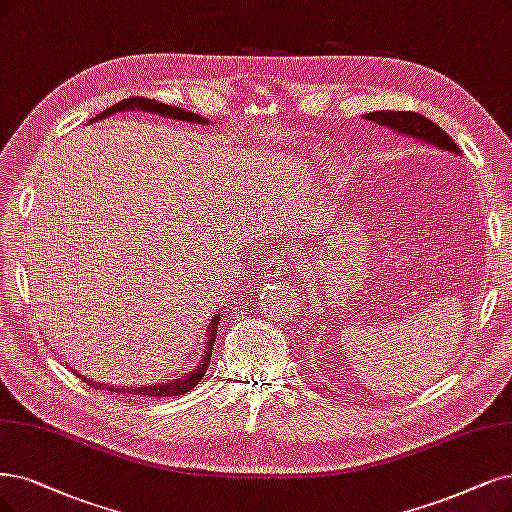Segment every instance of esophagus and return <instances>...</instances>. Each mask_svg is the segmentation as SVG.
I'll list each match as a JSON object with an SVG mask.
<instances>
[{"mask_svg":"<svg viewBox=\"0 0 512 512\" xmlns=\"http://www.w3.org/2000/svg\"><path fill=\"white\" fill-rule=\"evenodd\" d=\"M272 263H274V270H278V272H287V268H289V263L282 257H272Z\"/></svg>","mask_w":512,"mask_h":512,"instance_id":"obj_1","label":"esophagus"}]
</instances>
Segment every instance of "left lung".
I'll return each mask as SVG.
<instances>
[{"mask_svg":"<svg viewBox=\"0 0 512 512\" xmlns=\"http://www.w3.org/2000/svg\"><path fill=\"white\" fill-rule=\"evenodd\" d=\"M363 118L380 126H388L390 130L399 132V135L449 151V154H456V156L460 154V147L456 145V141H453L441 126H437L432 120L420 116V113L415 111H373V113H365Z\"/></svg>","mask_w":512,"mask_h":512,"instance_id":"obj_1","label":"left lung"}]
</instances>
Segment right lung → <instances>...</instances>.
Here are the masks:
<instances>
[{
  "mask_svg": "<svg viewBox=\"0 0 512 512\" xmlns=\"http://www.w3.org/2000/svg\"><path fill=\"white\" fill-rule=\"evenodd\" d=\"M126 109H139V111H147V113H158V116L170 118V120H183V122H192V124H208V120L202 118V116H198V113L185 111V109H179V107H173V105H164V103H160V101L145 99V97L124 99V101H120V103H116V105H111L109 109H105L99 118H107V116H111V113L126 111ZM99 118H92L90 122H97ZM219 320H221V312L215 314L211 323H208L206 354H204L202 361L198 363V367H196L194 371H189L187 375L179 377V380H175V382L156 384V386H141V388H128V386L120 388V386L97 384V382L88 380V377H82L80 373H78V375L82 377V380H84L90 388H94V390L101 388V390H109V392H113V394L118 392V394H124V396H126V394H128V396H130V394H137V396H156V399H162V396H179V394H185V392L192 390V388L202 380L206 369H208V363H211V354H213V344H215V337H217V325H219ZM73 373H75V371H73Z\"/></svg>",
  "mask_w": 512,
  "mask_h": 512,
  "instance_id": "1",
  "label": "right lung"
}]
</instances>
